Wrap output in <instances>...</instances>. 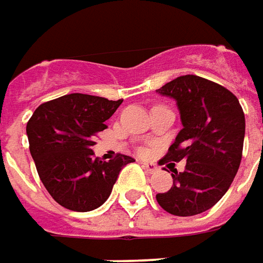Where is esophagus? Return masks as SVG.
I'll return each mask as SVG.
<instances>
[{"label": "esophagus", "mask_w": 263, "mask_h": 263, "mask_svg": "<svg viewBox=\"0 0 263 263\" xmlns=\"http://www.w3.org/2000/svg\"><path fill=\"white\" fill-rule=\"evenodd\" d=\"M142 166L146 172H149V174H155V172H158V165H155L152 162H143L142 163Z\"/></svg>", "instance_id": "esophagus-1"}]
</instances>
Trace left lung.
I'll return each instance as SVG.
<instances>
[{"instance_id": "1", "label": "left lung", "mask_w": 263, "mask_h": 263, "mask_svg": "<svg viewBox=\"0 0 263 263\" xmlns=\"http://www.w3.org/2000/svg\"><path fill=\"white\" fill-rule=\"evenodd\" d=\"M177 101L182 128L160 160H185L184 172L171 169L174 184L156 195L174 216L188 217L211 209L227 193L240 166L245 114L239 100L213 81L184 75L156 89Z\"/></svg>"}]
</instances>
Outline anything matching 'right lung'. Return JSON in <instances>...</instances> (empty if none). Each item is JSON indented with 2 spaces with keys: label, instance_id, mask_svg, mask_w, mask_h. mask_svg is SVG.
Returning a JSON list of instances; mask_svg holds the SVG:
<instances>
[{
  "label": "right lung",
  "instance_id": "right-lung-1",
  "mask_svg": "<svg viewBox=\"0 0 263 263\" xmlns=\"http://www.w3.org/2000/svg\"><path fill=\"white\" fill-rule=\"evenodd\" d=\"M123 100L68 94L39 105L27 123L30 153L54 201L72 211L98 209L110 197L121 169L133 158H95V136Z\"/></svg>",
  "mask_w": 263,
  "mask_h": 263
}]
</instances>
